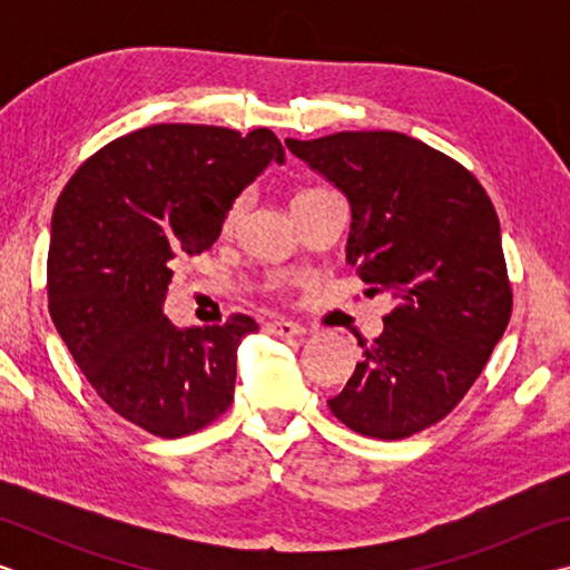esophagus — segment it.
<instances>
[{"label":"esophagus","instance_id":"obj_1","mask_svg":"<svg viewBox=\"0 0 570 570\" xmlns=\"http://www.w3.org/2000/svg\"><path fill=\"white\" fill-rule=\"evenodd\" d=\"M266 332L274 334V336H302L306 330L302 324H294L288 320H274L266 324Z\"/></svg>","mask_w":570,"mask_h":570}]
</instances>
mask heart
<instances>
[{
    "mask_svg": "<svg viewBox=\"0 0 570 570\" xmlns=\"http://www.w3.org/2000/svg\"><path fill=\"white\" fill-rule=\"evenodd\" d=\"M306 193H314V190H304V193H298V196H306ZM296 196V198H298ZM240 206H244V200H236L234 206H230V210H228V216H226V228H230L236 224V218H238V214H240Z\"/></svg>",
    "mask_w": 570,
    "mask_h": 570,
    "instance_id": "1",
    "label": "heart"
}]
</instances>
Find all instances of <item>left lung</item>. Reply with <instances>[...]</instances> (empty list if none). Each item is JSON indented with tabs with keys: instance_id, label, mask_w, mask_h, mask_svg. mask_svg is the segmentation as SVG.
<instances>
[{
	"instance_id": "8db88e82",
	"label": "left lung",
	"mask_w": 570,
	"mask_h": 570,
	"mask_svg": "<svg viewBox=\"0 0 570 570\" xmlns=\"http://www.w3.org/2000/svg\"><path fill=\"white\" fill-rule=\"evenodd\" d=\"M352 208L346 264L397 306L364 346L336 420L402 440L465 397L513 308L500 220L485 188L445 153L392 130L286 140Z\"/></svg>"
}]
</instances>
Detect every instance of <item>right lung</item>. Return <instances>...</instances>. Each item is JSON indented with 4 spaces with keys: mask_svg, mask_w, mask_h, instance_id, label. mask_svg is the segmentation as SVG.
<instances>
[{
    "mask_svg": "<svg viewBox=\"0 0 570 570\" xmlns=\"http://www.w3.org/2000/svg\"><path fill=\"white\" fill-rule=\"evenodd\" d=\"M286 153L268 128L150 125L77 168L52 214L47 294L98 397L158 438L190 435L234 402L238 344L258 324L180 326L163 314L173 262L216 244L234 200Z\"/></svg>",
    "mask_w": 570,
    "mask_h": 570,
    "instance_id": "add662e5",
    "label": "right lung"
}]
</instances>
